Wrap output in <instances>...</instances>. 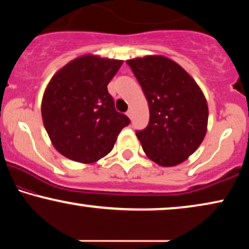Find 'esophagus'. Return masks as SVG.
<instances>
[{
	"instance_id": "34e87169",
	"label": "esophagus",
	"mask_w": 249,
	"mask_h": 249,
	"mask_svg": "<svg viewBox=\"0 0 249 249\" xmlns=\"http://www.w3.org/2000/svg\"><path fill=\"white\" fill-rule=\"evenodd\" d=\"M127 117H128L129 119H130V120L132 119V111H131V110H129V111L127 112Z\"/></svg>"
}]
</instances>
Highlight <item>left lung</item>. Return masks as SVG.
I'll use <instances>...</instances> for the list:
<instances>
[{"instance_id": "1", "label": "left lung", "mask_w": 249, "mask_h": 249, "mask_svg": "<svg viewBox=\"0 0 249 249\" xmlns=\"http://www.w3.org/2000/svg\"><path fill=\"white\" fill-rule=\"evenodd\" d=\"M147 100L149 122L137 131L149 160L176 166L199 147L207 131L209 107L195 79L181 66L163 55L127 60Z\"/></svg>"}]
</instances>
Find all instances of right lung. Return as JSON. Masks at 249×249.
I'll return each instance as SVG.
<instances>
[{
  "mask_svg": "<svg viewBox=\"0 0 249 249\" xmlns=\"http://www.w3.org/2000/svg\"><path fill=\"white\" fill-rule=\"evenodd\" d=\"M122 60L85 54L71 60L51 78L42 100L47 135L60 154L91 164L114 147L122 128L130 124L119 113L107 84Z\"/></svg>",
  "mask_w": 249,
  "mask_h": 249,
  "instance_id": "1",
  "label": "right lung"
}]
</instances>
